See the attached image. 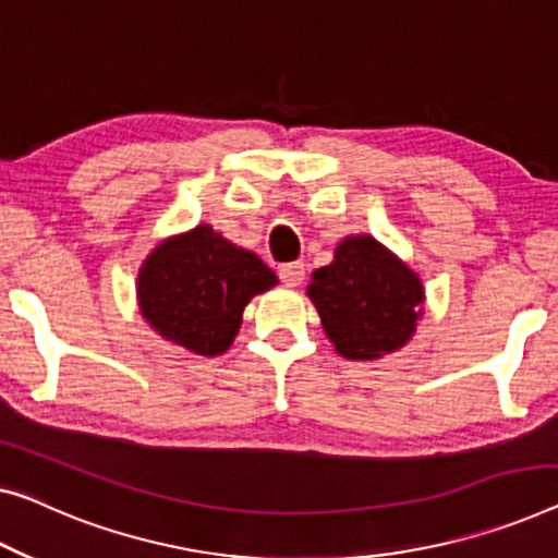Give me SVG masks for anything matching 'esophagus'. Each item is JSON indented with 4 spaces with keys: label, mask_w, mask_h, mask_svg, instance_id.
<instances>
[{
    "label": "esophagus",
    "mask_w": 558,
    "mask_h": 558,
    "mask_svg": "<svg viewBox=\"0 0 558 558\" xmlns=\"http://www.w3.org/2000/svg\"><path fill=\"white\" fill-rule=\"evenodd\" d=\"M303 278H305L303 263H288L280 268V280L286 282L288 288H298L303 282Z\"/></svg>",
    "instance_id": "1"
}]
</instances>
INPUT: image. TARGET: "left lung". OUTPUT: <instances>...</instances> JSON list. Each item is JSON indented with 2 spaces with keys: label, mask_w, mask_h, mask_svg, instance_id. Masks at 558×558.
<instances>
[{
  "label": "left lung",
  "mask_w": 558,
  "mask_h": 558,
  "mask_svg": "<svg viewBox=\"0 0 558 558\" xmlns=\"http://www.w3.org/2000/svg\"><path fill=\"white\" fill-rule=\"evenodd\" d=\"M307 298L343 359L378 361L413 338L426 290L418 272L376 238L348 235L332 263L313 270Z\"/></svg>",
  "instance_id": "1"
}]
</instances>
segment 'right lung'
I'll return each mask as SVG.
<instances>
[{
    "label": "right lung",
    "mask_w": 558,
    "mask_h": 558,
    "mask_svg": "<svg viewBox=\"0 0 558 558\" xmlns=\"http://www.w3.org/2000/svg\"><path fill=\"white\" fill-rule=\"evenodd\" d=\"M278 286L276 272L210 226L170 235L140 265L137 305L147 326L190 353L222 355L245 305Z\"/></svg>",
    "instance_id": "right-lung-1"
}]
</instances>
